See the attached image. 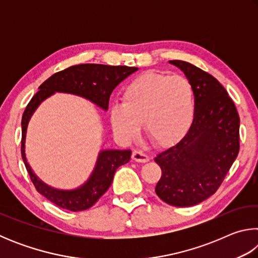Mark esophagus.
Listing matches in <instances>:
<instances>
[{"label":"esophagus","mask_w":258,"mask_h":258,"mask_svg":"<svg viewBox=\"0 0 258 258\" xmlns=\"http://www.w3.org/2000/svg\"><path fill=\"white\" fill-rule=\"evenodd\" d=\"M132 159L138 163H147L149 160V156L146 155L145 152L141 150H133L132 152Z\"/></svg>","instance_id":"obj_1"}]
</instances>
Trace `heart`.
<instances>
[{
  "label": "heart",
  "instance_id": "heart-1",
  "mask_svg": "<svg viewBox=\"0 0 258 258\" xmlns=\"http://www.w3.org/2000/svg\"><path fill=\"white\" fill-rule=\"evenodd\" d=\"M121 101L123 104L110 109V124L124 141L137 138L145 124L148 138L156 146H173L184 137L194 120V87L181 75L143 73L126 85Z\"/></svg>",
  "mask_w": 258,
  "mask_h": 258
}]
</instances>
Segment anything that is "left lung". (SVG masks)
Listing matches in <instances>:
<instances>
[{
	"label": "left lung",
	"instance_id": "left-lung-1",
	"mask_svg": "<svg viewBox=\"0 0 258 258\" xmlns=\"http://www.w3.org/2000/svg\"><path fill=\"white\" fill-rule=\"evenodd\" d=\"M195 92V116L180 142L157 155L161 176L156 194L176 207L194 206L220 187L239 154L240 119L232 99L211 74L186 61L172 60Z\"/></svg>",
	"mask_w": 258,
	"mask_h": 258
}]
</instances>
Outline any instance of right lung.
<instances>
[{
    "label": "right lung",
    "mask_w": 258,
    "mask_h": 258,
    "mask_svg": "<svg viewBox=\"0 0 258 258\" xmlns=\"http://www.w3.org/2000/svg\"><path fill=\"white\" fill-rule=\"evenodd\" d=\"M137 67L107 66L97 63H82L58 72L38 87L40 91L34 95L26 107L21 119V157L33 184L42 196L63 209L72 212L85 211L92 207L110 186L116 169L128 163L131 150H103L99 154L97 165L87 182L75 190H56L46 185L35 175L27 163L25 155V140L30 117L43 100L54 92L80 95L107 110L109 98L113 89Z\"/></svg>",
    "instance_id": "obj_1"
}]
</instances>
